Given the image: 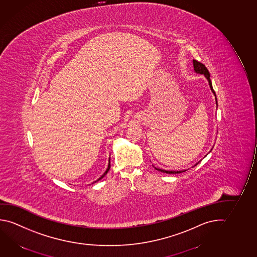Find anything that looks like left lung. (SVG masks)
Masks as SVG:
<instances>
[{
    "mask_svg": "<svg viewBox=\"0 0 257 257\" xmlns=\"http://www.w3.org/2000/svg\"><path fill=\"white\" fill-rule=\"evenodd\" d=\"M193 67H194V71L196 72L197 74H199V75H205V78L207 79L208 81V83H209L210 89H211V91L213 92V95H214V97H215V103H216V106H217V99H216V95H215V92L213 91V85H212V82H211V80H210V73L208 70H207V68L205 67V65H203V64L200 63V62H198L197 60H195L193 59ZM210 150V151H211ZM198 165V163L195 165V166H197ZM155 167V166H154ZM155 169H157L158 171H160V172H162V173H166V174H181V173H183V172H185V169L184 170H180V171H174V170H165V169H160V168H158V167H155Z\"/></svg>",
    "mask_w": 257,
    "mask_h": 257,
    "instance_id": "obj_1",
    "label": "left lung"
}]
</instances>
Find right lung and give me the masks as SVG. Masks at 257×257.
<instances>
[{
  "instance_id": "right-lung-1",
  "label": "right lung",
  "mask_w": 257,
  "mask_h": 257,
  "mask_svg": "<svg viewBox=\"0 0 257 257\" xmlns=\"http://www.w3.org/2000/svg\"><path fill=\"white\" fill-rule=\"evenodd\" d=\"M109 169H110V158H109V160H108V165H107V170L105 171V173H104V174H103L102 175H101V176H100V177H99V179H98V180H96V181H95V182H92V183H94V182H98V181H99L100 179H102V178L104 177V176H105V175H106V174H107V172L109 171Z\"/></svg>"
}]
</instances>
